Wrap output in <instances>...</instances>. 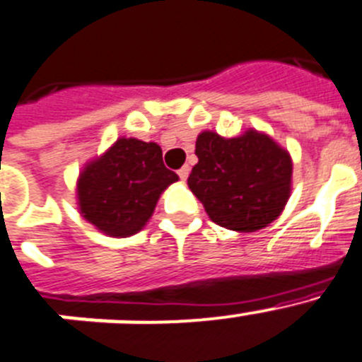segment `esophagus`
I'll use <instances>...</instances> for the list:
<instances>
[{
  "label": "esophagus",
  "mask_w": 362,
  "mask_h": 362,
  "mask_svg": "<svg viewBox=\"0 0 362 362\" xmlns=\"http://www.w3.org/2000/svg\"><path fill=\"white\" fill-rule=\"evenodd\" d=\"M189 171H191V169H189V165H182V168L178 169V177H180V180H187Z\"/></svg>",
  "instance_id": "34e87169"
}]
</instances>
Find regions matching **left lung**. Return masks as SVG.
<instances>
[{"label": "left lung", "instance_id": "1", "mask_svg": "<svg viewBox=\"0 0 362 362\" xmlns=\"http://www.w3.org/2000/svg\"><path fill=\"white\" fill-rule=\"evenodd\" d=\"M194 153L198 164L187 185L214 223L252 233L281 214L291 197L292 160L270 136L254 129L236 139L204 132Z\"/></svg>", "mask_w": 362, "mask_h": 362}]
</instances>
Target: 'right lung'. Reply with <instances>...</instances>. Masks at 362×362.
Listing matches in <instances>:
<instances>
[{
  "instance_id": "right-lung-1",
  "label": "right lung",
  "mask_w": 362,
  "mask_h": 362,
  "mask_svg": "<svg viewBox=\"0 0 362 362\" xmlns=\"http://www.w3.org/2000/svg\"><path fill=\"white\" fill-rule=\"evenodd\" d=\"M177 180L164 165L160 146L119 139L83 169L77 184L81 214L110 236H132L146 226L162 191Z\"/></svg>"
}]
</instances>
